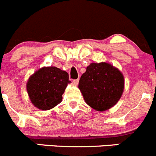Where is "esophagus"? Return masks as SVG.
Returning <instances> with one entry per match:
<instances>
[{"label": "esophagus", "mask_w": 156, "mask_h": 156, "mask_svg": "<svg viewBox=\"0 0 156 156\" xmlns=\"http://www.w3.org/2000/svg\"><path fill=\"white\" fill-rule=\"evenodd\" d=\"M78 81H79V79H75L73 80V83L75 85H78Z\"/></svg>", "instance_id": "1"}]
</instances>
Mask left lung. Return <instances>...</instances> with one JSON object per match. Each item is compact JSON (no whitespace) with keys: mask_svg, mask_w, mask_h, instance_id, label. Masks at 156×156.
I'll return each mask as SVG.
<instances>
[{"mask_svg":"<svg viewBox=\"0 0 156 156\" xmlns=\"http://www.w3.org/2000/svg\"><path fill=\"white\" fill-rule=\"evenodd\" d=\"M78 88L88 105L103 112L120 99L124 90V77L109 64L91 63L81 75Z\"/></svg>","mask_w":156,"mask_h":156,"instance_id":"8db88e82","label":"left lung"}]
</instances>
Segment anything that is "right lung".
<instances>
[{
	"mask_svg": "<svg viewBox=\"0 0 156 156\" xmlns=\"http://www.w3.org/2000/svg\"><path fill=\"white\" fill-rule=\"evenodd\" d=\"M69 76L55 67H44L30 77L27 84L29 98L35 107L49 110L62 101Z\"/></svg>",
	"mask_w": 156,
	"mask_h": 156,
	"instance_id": "obj_1",
	"label": "right lung"
}]
</instances>
